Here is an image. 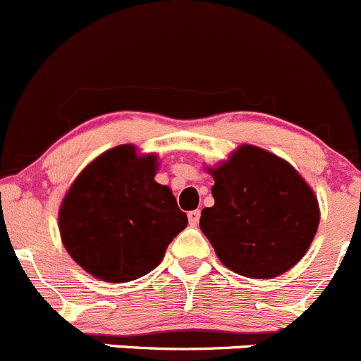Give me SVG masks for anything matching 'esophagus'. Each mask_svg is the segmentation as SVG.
<instances>
[{"label": "esophagus", "instance_id": "esophagus-1", "mask_svg": "<svg viewBox=\"0 0 361 361\" xmlns=\"http://www.w3.org/2000/svg\"><path fill=\"white\" fill-rule=\"evenodd\" d=\"M200 216H202V212H200V210H191V212L188 214L189 224H191V226H196L200 221Z\"/></svg>", "mask_w": 361, "mask_h": 361}]
</instances>
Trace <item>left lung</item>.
Segmentation results:
<instances>
[{
	"mask_svg": "<svg viewBox=\"0 0 361 361\" xmlns=\"http://www.w3.org/2000/svg\"><path fill=\"white\" fill-rule=\"evenodd\" d=\"M214 205L200 228L224 267L252 279H272L297 265L319 224L310 185L288 161L240 145L210 169Z\"/></svg>",
	"mask_w": 361,
	"mask_h": 361,
	"instance_id": "obj_1",
	"label": "left lung"
}]
</instances>
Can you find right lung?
<instances>
[{
  "label": "right lung",
  "instance_id": "right-lung-1",
  "mask_svg": "<svg viewBox=\"0 0 361 361\" xmlns=\"http://www.w3.org/2000/svg\"><path fill=\"white\" fill-rule=\"evenodd\" d=\"M156 154L119 145L89 163L59 209L61 240L91 276L128 283L159 265L188 226L169 185L154 180Z\"/></svg>",
  "mask_w": 361,
  "mask_h": 361
}]
</instances>
